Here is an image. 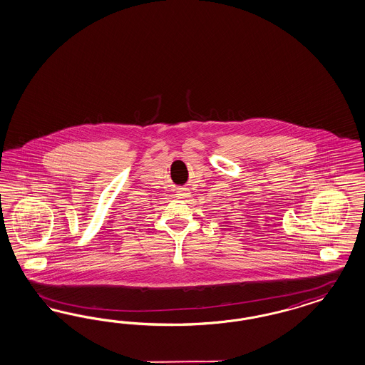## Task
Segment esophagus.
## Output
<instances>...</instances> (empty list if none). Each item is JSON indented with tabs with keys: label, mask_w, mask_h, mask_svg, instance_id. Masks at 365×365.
<instances>
[{
	"label": "esophagus",
	"mask_w": 365,
	"mask_h": 365,
	"mask_svg": "<svg viewBox=\"0 0 365 365\" xmlns=\"http://www.w3.org/2000/svg\"><path fill=\"white\" fill-rule=\"evenodd\" d=\"M189 191L190 190L186 189V187H180V189H178V191H176L178 192L176 195H178V198H186V197L190 195Z\"/></svg>",
	"instance_id": "obj_1"
}]
</instances>
